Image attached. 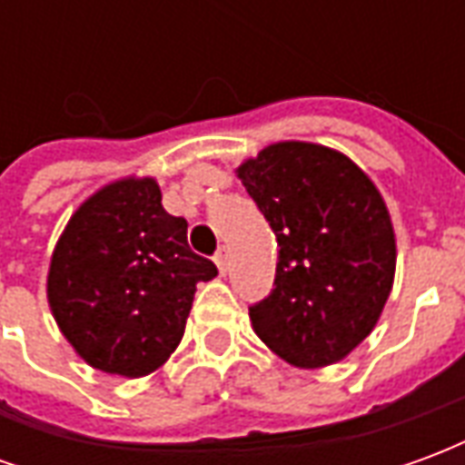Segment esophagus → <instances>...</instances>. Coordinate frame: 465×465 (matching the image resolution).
<instances>
[{
    "label": "esophagus",
    "instance_id": "esophagus-1",
    "mask_svg": "<svg viewBox=\"0 0 465 465\" xmlns=\"http://www.w3.org/2000/svg\"><path fill=\"white\" fill-rule=\"evenodd\" d=\"M216 266L222 273L229 272V252L226 249H219V253H216Z\"/></svg>",
    "mask_w": 465,
    "mask_h": 465
}]
</instances>
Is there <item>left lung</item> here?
I'll list each match as a JSON object with an SVG mask.
<instances>
[{
    "label": "left lung",
    "mask_w": 465,
    "mask_h": 465,
    "mask_svg": "<svg viewBox=\"0 0 465 465\" xmlns=\"http://www.w3.org/2000/svg\"><path fill=\"white\" fill-rule=\"evenodd\" d=\"M276 233L273 292L249 309L256 336L296 369L343 361L379 323L396 233L371 176L346 153L276 142L236 166Z\"/></svg>",
    "instance_id": "left-lung-1"
}]
</instances>
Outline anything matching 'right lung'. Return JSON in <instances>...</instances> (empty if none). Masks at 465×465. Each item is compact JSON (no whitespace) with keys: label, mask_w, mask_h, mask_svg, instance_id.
<instances>
[{"label":"right lung","mask_w":465,"mask_h":465,"mask_svg":"<svg viewBox=\"0 0 465 465\" xmlns=\"http://www.w3.org/2000/svg\"><path fill=\"white\" fill-rule=\"evenodd\" d=\"M186 229L163 212L153 176L109 182L72 213L52 252L46 302L92 369L142 379L176 351L196 283L216 276Z\"/></svg>","instance_id":"1"}]
</instances>
